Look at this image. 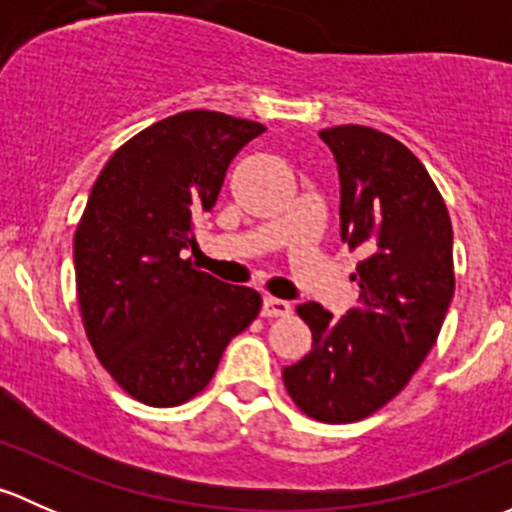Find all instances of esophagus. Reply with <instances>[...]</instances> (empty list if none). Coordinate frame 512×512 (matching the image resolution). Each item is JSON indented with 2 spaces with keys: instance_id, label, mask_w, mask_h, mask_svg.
<instances>
[{
  "instance_id": "1",
  "label": "esophagus",
  "mask_w": 512,
  "mask_h": 512,
  "mask_svg": "<svg viewBox=\"0 0 512 512\" xmlns=\"http://www.w3.org/2000/svg\"><path fill=\"white\" fill-rule=\"evenodd\" d=\"M289 314H292V304L285 302V299L265 297V302H262V317L275 319V317H289Z\"/></svg>"
}]
</instances>
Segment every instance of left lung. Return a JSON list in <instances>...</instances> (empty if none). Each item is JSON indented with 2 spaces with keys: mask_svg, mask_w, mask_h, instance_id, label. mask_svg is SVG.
<instances>
[{
  "mask_svg": "<svg viewBox=\"0 0 512 512\" xmlns=\"http://www.w3.org/2000/svg\"><path fill=\"white\" fill-rule=\"evenodd\" d=\"M342 183V240L364 252L347 317L317 302L297 314L312 352L285 366L287 394L324 423H352L389 404L436 344L453 299V227L428 170L404 143L369 126L319 131Z\"/></svg>",
  "mask_w": 512,
  "mask_h": 512,
  "instance_id": "obj_1",
  "label": "left lung"
}]
</instances>
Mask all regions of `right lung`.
Returning <instances> with one entry per match:
<instances>
[{
    "label": "right lung",
    "instance_id": "right-lung-1",
    "mask_svg": "<svg viewBox=\"0 0 512 512\" xmlns=\"http://www.w3.org/2000/svg\"><path fill=\"white\" fill-rule=\"evenodd\" d=\"M262 131L218 111L175 113L123 143L91 188L74 235L81 319L103 369L141 404L198 396L260 312L255 289L195 270L183 250L230 160Z\"/></svg>",
    "mask_w": 512,
    "mask_h": 512
}]
</instances>
